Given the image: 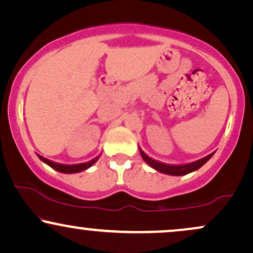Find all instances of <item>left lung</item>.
<instances>
[{
  "label": "left lung",
  "instance_id": "left-lung-1",
  "mask_svg": "<svg viewBox=\"0 0 253 253\" xmlns=\"http://www.w3.org/2000/svg\"><path fill=\"white\" fill-rule=\"evenodd\" d=\"M139 151H140L141 158H143L144 161L146 162L151 168H152V169L158 171V172L165 173V175H171V176H183V175H187V173L193 172V171L199 170L200 168H201L203 164L207 163V162L211 158V156L214 155V153H211V155L205 157V158H201L199 159V161L193 162V163H189V164L170 165V164L161 163V162H157L155 159L150 158V157L140 149V147H139Z\"/></svg>",
  "mask_w": 253,
  "mask_h": 253
}]
</instances>
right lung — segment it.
I'll return each mask as SVG.
<instances>
[{
	"mask_svg": "<svg viewBox=\"0 0 253 253\" xmlns=\"http://www.w3.org/2000/svg\"><path fill=\"white\" fill-rule=\"evenodd\" d=\"M40 161H42L43 163L47 164L48 167H51L52 169H54L58 172H63V173H77V172H81V171H84L86 169H89L90 167H92L96 162L98 161V158H100V156H97L96 158L91 159V161L86 162V163H82V164H74V165H65V164H59V163H54V162L52 161H48V159L43 158V157L39 156Z\"/></svg>",
	"mask_w": 253,
	"mask_h": 253,
	"instance_id": "add662e5",
	"label": "right lung"
}]
</instances>
